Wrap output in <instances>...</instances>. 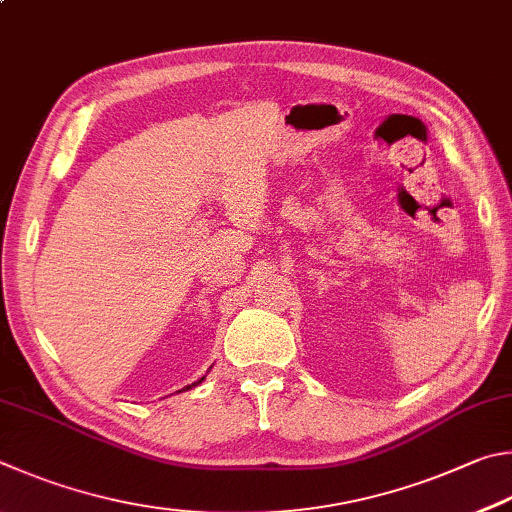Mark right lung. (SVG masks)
<instances>
[{
  "label": "right lung",
  "instance_id": "obj_1",
  "mask_svg": "<svg viewBox=\"0 0 512 512\" xmlns=\"http://www.w3.org/2000/svg\"><path fill=\"white\" fill-rule=\"evenodd\" d=\"M203 378H206V376H203ZM203 378H199V380H197V383H192V385H188V387H183V392H185V389H192V387H197L199 383H203Z\"/></svg>",
  "mask_w": 512,
  "mask_h": 512
}]
</instances>
